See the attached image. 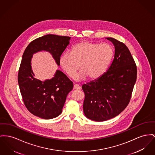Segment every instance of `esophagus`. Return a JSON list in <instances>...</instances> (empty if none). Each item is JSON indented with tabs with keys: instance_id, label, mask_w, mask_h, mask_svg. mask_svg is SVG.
<instances>
[{
	"instance_id": "obj_1",
	"label": "esophagus",
	"mask_w": 155,
	"mask_h": 155,
	"mask_svg": "<svg viewBox=\"0 0 155 155\" xmlns=\"http://www.w3.org/2000/svg\"><path fill=\"white\" fill-rule=\"evenodd\" d=\"M74 90H80L81 89V87L78 85V84H74Z\"/></svg>"
}]
</instances>
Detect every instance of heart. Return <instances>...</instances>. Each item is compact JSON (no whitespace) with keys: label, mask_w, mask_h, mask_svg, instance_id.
I'll list each match as a JSON object with an SVG mask.
<instances>
[{"label":"heart","mask_w":155,"mask_h":155,"mask_svg":"<svg viewBox=\"0 0 155 155\" xmlns=\"http://www.w3.org/2000/svg\"><path fill=\"white\" fill-rule=\"evenodd\" d=\"M114 55V49L108 44L88 41L79 42L72 47L71 53L64 52L59 58V63L67 75L74 78L80 69L77 78L83 80L88 76L95 79L105 71Z\"/></svg>","instance_id":"1"}]
</instances>
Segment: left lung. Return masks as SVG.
<instances>
[{"instance_id":"left-lung-1","label":"left lung","mask_w":155,"mask_h":155,"mask_svg":"<svg viewBox=\"0 0 155 155\" xmlns=\"http://www.w3.org/2000/svg\"><path fill=\"white\" fill-rule=\"evenodd\" d=\"M107 39L115 46L112 64L100 77L82 86L84 114L98 122L113 118L126 108L137 81V65L127 46L114 38Z\"/></svg>"}]
</instances>
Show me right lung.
Segmentation results:
<instances>
[{
  "label": "right lung",
  "instance_id": "add662e5",
  "mask_svg": "<svg viewBox=\"0 0 155 155\" xmlns=\"http://www.w3.org/2000/svg\"><path fill=\"white\" fill-rule=\"evenodd\" d=\"M70 38L54 35H45L33 40L23 53L18 70L19 88L26 108L39 118H54L61 114L66 97L73 90V83L60 70H57L50 80H37L31 69V57L38 51H47L60 65V57L69 45Z\"/></svg>",
  "mask_w": 155,
  "mask_h": 155
}]
</instances>
